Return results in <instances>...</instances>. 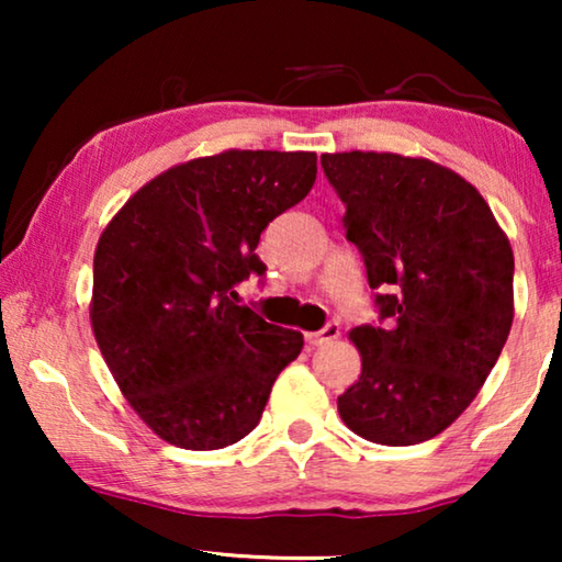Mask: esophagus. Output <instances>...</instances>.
I'll list each match as a JSON object with an SVG mask.
<instances>
[{"label": "esophagus", "instance_id": "34e87169", "mask_svg": "<svg viewBox=\"0 0 562 562\" xmlns=\"http://www.w3.org/2000/svg\"><path fill=\"white\" fill-rule=\"evenodd\" d=\"M337 337H340V325H335V322H329V325L322 327L319 333H310V335H306V345H310V348H319V345L333 342V340H337Z\"/></svg>", "mask_w": 562, "mask_h": 562}]
</instances>
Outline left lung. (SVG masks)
I'll return each instance as SVG.
<instances>
[{"label": "left lung", "mask_w": 562, "mask_h": 562, "mask_svg": "<svg viewBox=\"0 0 562 562\" xmlns=\"http://www.w3.org/2000/svg\"><path fill=\"white\" fill-rule=\"evenodd\" d=\"M345 237L375 289V325L350 333L360 379L337 396L345 425L379 445L450 427L496 366L514 319V252L465 179L396 153L322 156Z\"/></svg>", "instance_id": "1"}]
</instances>
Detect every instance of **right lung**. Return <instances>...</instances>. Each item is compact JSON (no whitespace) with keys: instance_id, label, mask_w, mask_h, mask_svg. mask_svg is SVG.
Here are the masks:
<instances>
[{"instance_id":"add662e5","label":"right lung","mask_w":562,"mask_h":562,"mask_svg":"<svg viewBox=\"0 0 562 562\" xmlns=\"http://www.w3.org/2000/svg\"><path fill=\"white\" fill-rule=\"evenodd\" d=\"M314 153L227 150L160 173L122 206L94 252L91 327L153 432L220 450L252 432L302 333L235 302L266 276L260 233L310 194Z\"/></svg>"}]
</instances>
